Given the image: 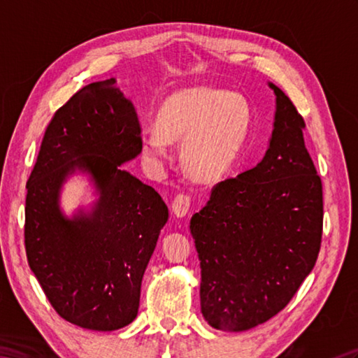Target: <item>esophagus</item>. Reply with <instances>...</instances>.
Masks as SVG:
<instances>
[{
	"instance_id": "34e87169",
	"label": "esophagus",
	"mask_w": 358,
	"mask_h": 358,
	"mask_svg": "<svg viewBox=\"0 0 358 358\" xmlns=\"http://www.w3.org/2000/svg\"><path fill=\"white\" fill-rule=\"evenodd\" d=\"M189 208H191V199L185 194H178L172 201V212L177 218L186 217Z\"/></svg>"
}]
</instances>
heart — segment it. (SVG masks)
Masks as SVG:
<instances>
[{
	"label": "heart",
	"instance_id": "obj_1",
	"mask_svg": "<svg viewBox=\"0 0 358 358\" xmlns=\"http://www.w3.org/2000/svg\"><path fill=\"white\" fill-rule=\"evenodd\" d=\"M252 108L240 92L222 87L180 89L162 103L157 126L141 134L140 149L152 166H163L171 143L183 140L186 171L200 181H217L229 172L246 146Z\"/></svg>",
	"mask_w": 358,
	"mask_h": 358
}]
</instances>
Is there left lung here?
Returning a JSON list of instances; mask_svg holds the SVG:
<instances>
[{"label":"left lung","mask_w":358,"mask_h":358,"mask_svg":"<svg viewBox=\"0 0 358 358\" xmlns=\"http://www.w3.org/2000/svg\"><path fill=\"white\" fill-rule=\"evenodd\" d=\"M268 85L275 117L263 159L220 181L191 220L201 314L220 331H248L277 315L320 252L323 191L303 138L305 120L283 90Z\"/></svg>","instance_id":"1"}]
</instances>
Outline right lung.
<instances>
[{
  "label": "right lung",
  "mask_w": 358,
  "mask_h": 358,
  "mask_svg": "<svg viewBox=\"0 0 358 358\" xmlns=\"http://www.w3.org/2000/svg\"><path fill=\"white\" fill-rule=\"evenodd\" d=\"M140 138L117 80L90 83L55 112L27 181L29 266L58 315L80 328L115 331L135 320L144 271L169 218L155 189L121 169L140 155ZM75 171L90 175L99 199L67 217L59 195Z\"/></svg>",
  "instance_id": "right-lung-1"
}]
</instances>
